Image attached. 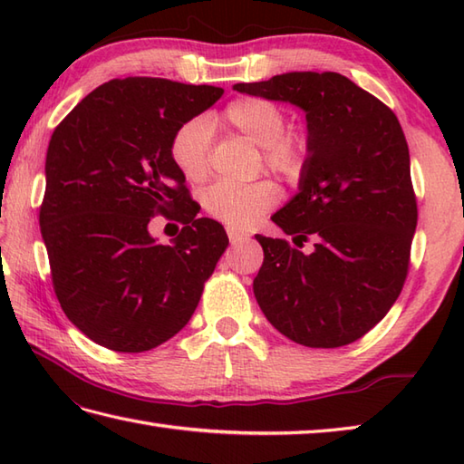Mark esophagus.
I'll return each mask as SVG.
<instances>
[{
  "label": "esophagus",
  "mask_w": 464,
  "mask_h": 464,
  "mask_svg": "<svg viewBox=\"0 0 464 464\" xmlns=\"http://www.w3.org/2000/svg\"><path fill=\"white\" fill-rule=\"evenodd\" d=\"M227 235H229V241L235 245V243H241V241H247L249 235L237 229V227H227Z\"/></svg>",
  "instance_id": "obj_1"
}]
</instances>
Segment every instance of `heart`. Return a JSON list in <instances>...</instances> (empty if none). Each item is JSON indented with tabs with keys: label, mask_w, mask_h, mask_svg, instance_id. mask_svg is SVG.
<instances>
[{
	"label": "heart",
	"mask_w": 464,
	"mask_h": 464,
	"mask_svg": "<svg viewBox=\"0 0 464 464\" xmlns=\"http://www.w3.org/2000/svg\"><path fill=\"white\" fill-rule=\"evenodd\" d=\"M237 131L263 150L269 169L299 175L307 161L309 140L301 131L285 130V113L277 103L263 97H241L207 121L181 125L171 140V161L189 183L203 181L209 173V131ZM279 199L271 181L235 185L219 181L203 193V207L215 219L233 227L253 225Z\"/></svg>",
	"instance_id": "b5f03b06"
}]
</instances>
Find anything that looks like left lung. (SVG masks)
<instances>
[{
	"instance_id": "1",
	"label": "left lung",
	"mask_w": 464,
	"mask_h": 464,
	"mask_svg": "<svg viewBox=\"0 0 464 464\" xmlns=\"http://www.w3.org/2000/svg\"><path fill=\"white\" fill-rule=\"evenodd\" d=\"M235 92L297 105L309 153L299 191L271 219L293 235H255L265 259L253 293L291 341L334 349L369 333L407 279L417 199L402 127L387 105L333 72H291ZM314 241L307 256L298 251Z\"/></svg>"
}]
</instances>
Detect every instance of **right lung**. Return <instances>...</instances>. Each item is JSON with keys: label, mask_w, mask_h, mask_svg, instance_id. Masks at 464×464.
<instances>
[{"label": "right lung", "mask_w": 464, "mask_h": 464, "mask_svg": "<svg viewBox=\"0 0 464 464\" xmlns=\"http://www.w3.org/2000/svg\"><path fill=\"white\" fill-rule=\"evenodd\" d=\"M221 95L213 85L125 77L55 127L39 227L59 304L105 349L143 353L179 333L229 245L221 223L195 217L169 153L177 130ZM160 212L186 225L171 246L146 229Z\"/></svg>", "instance_id": "add662e5"}]
</instances>
